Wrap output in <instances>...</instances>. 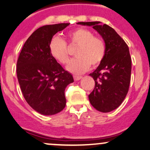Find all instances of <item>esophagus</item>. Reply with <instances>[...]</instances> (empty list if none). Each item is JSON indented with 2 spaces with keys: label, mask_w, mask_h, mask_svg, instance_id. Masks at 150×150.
<instances>
[{
  "label": "esophagus",
  "mask_w": 150,
  "mask_h": 150,
  "mask_svg": "<svg viewBox=\"0 0 150 150\" xmlns=\"http://www.w3.org/2000/svg\"><path fill=\"white\" fill-rule=\"evenodd\" d=\"M81 78H82V76H76V75L74 76V79L75 81H78V80H80Z\"/></svg>",
  "instance_id": "esophagus-1"
}]
</instances>
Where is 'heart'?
Instances as JSON below:
<instances>
[{
	"label": "heart",
	"instance_id": "obj_1",
	"mask_svg": "<svg viewBox=\"0 0 150 150\" xmlns=\"http://www.w3.org/2000/svg\"><path fill=\"white\" fill-rule=\"evenodd\" d=\"M69 43L72 47H78L73 59L67 69L72 73L81 74L87 71L91 66L96 68L104 61L107 53L105 41L101 37L94 36L91 30L84 28H77L69 32ZM51 54L59 63L66 64L69 62L70 51L65 40L56 36L50 41Z\"/></svg>",
	"mask_w": 150,
	"mask_h": 150
}]
</instances>
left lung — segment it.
I'll return each instance as SVG.
<instances>
[{
  "label": "left lung",
  "mask_w": 150,
  "mask_h": 150,
  "mask_svg": "<svg viewBox=\"0 0 150 150\" xmlns=\"http://www.w3.org/2000/svg\"><path fill=\"white\" fill-rule=\"evenodd\" d=\"M92 25L102 36L107 53L102 63L90 76L95 81L94 90L88 95L91 105L101 112L117 109L126 97L131 81L132 59L127 44L114 28L99 21L79 22Z\"/></svg>",
  "instance_id": "left-lung-1"
}]
</instances>
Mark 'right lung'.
<instances>
[{"instance_id": "add662e5", "label": "right lung", "mask_w": 150, "mask_h": 150, "mask_svg": "<svg viewBox=\"0 0 150 150\" xmlns=\"http://www.w3.org/2000/svg\"><path fill=\"white\" fill-rule=\"evenodd\" d=\"M70 23L46 25L35 30L24 43L17 61V77L23 97L34 110L53 115L66 107L65 88L74 82L51 54L50 41Z\"/></svg>"}]
</instances>
